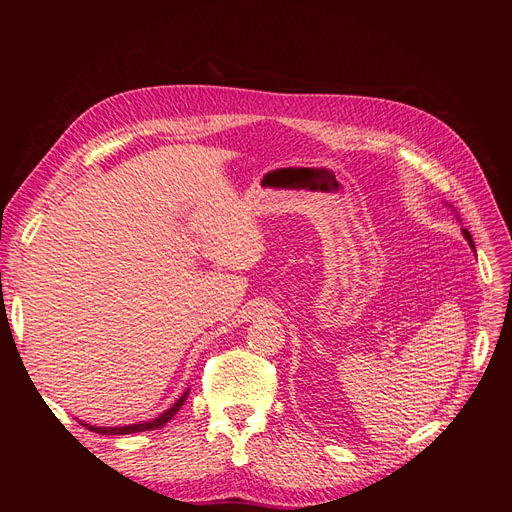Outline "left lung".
Masks as SVG:
<instances>
[{"instance_id": "obj_1", "label": "left lung", "mask_w": 512, "mask_h": 512, "mask_svg": "<svg viewBox=\"0 0 512 512\" xmlns=\"http://www.w3.org/2000/svg\"><path fill=\"white\" fill-rule=\"evenodd\" d=\"M461 232H463V237H466V241L470 243V247L474 250V241H472V237H470V232H468L466 228H461Z\"/></svg>"}]
</instances>
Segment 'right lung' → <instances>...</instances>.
Segmentation results:
<instances>
[{
    "mask_svg": "<svg viewBox=\"0 0 512 512\" xmlns=\"http://www.w3.org/2000/svg\"><path fill=\"white\" fill-rule=\"evenodd\" d=\"M188 395H190V389L185 391L168 410H164L162 414H158L156 418H151V421H145V423H132V425H123V427H98V425H89V423H83V425L87 429H91V431H96V433H104V436H123V433H138V431L160 429V427H164L170 421V418H173L179 412V408L183 406V401L188 399Z\"/></svg>",
    "mask_w": 512,
    "mask_h": 512,
    "instance_id": "add662e5",
    "label": "right lung"
}]
</instances>
